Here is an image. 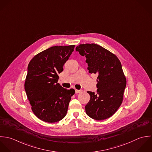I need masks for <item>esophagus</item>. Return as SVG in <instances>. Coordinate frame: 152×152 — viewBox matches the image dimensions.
Masks as SVG:
<instances>
[{
	"label": "esophagus",
	"mask_w": 152,
	"mask_h": 152,
	"mask_svg": "<svg viewBox=\"0 0 152 152\" xmlns=\"http://www.w3.org/2000/svg\"><path fill=\"white\" fill-rule=\"evenodd\" d=\"M81 91H82L81 90H77V89L75 90V93H80Z\"/></svg>",
	"instance_id": "34e87169"
}]
</instances>
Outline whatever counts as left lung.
Instances as JSON below:
<instances>
[{"instance_id":"8db88e82","label":"left lung","mask_w":152,"mask_h":152,"mask_svg":"<svg viewBox=\"0 0 152 152\" xmlns=\"http://www.w3.org/2000/svg\"><path fill=\"white\" fill-rule=\"evenodd\" d=\"M76 51L85 56L89 72L98 75L97 93L88 91L91 98L86 113L94 120L106 119L115 114L123 101L126 79L121 63L115 55L94 43L79 45Z\"/></svg>"}]
</instances>
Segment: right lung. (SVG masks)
<instances>
[{"instance_id":"right-lung-1","label":"right lung","mask_w":152,"mask_h":152,"mask_svg":"<svg viewBox=\"0 0 152 152\" xmlns=\"http://www.w3.org/2000/svg\"><path fill=\"white\" fill-rule=\"evenodd\" d=\"M74 48L75 45L52 46L34 56L28 64L25 89L33 112L43 121L58 122L66 115L75 91L62 88L58 74Z\"/></svg>"}]
</instances>
